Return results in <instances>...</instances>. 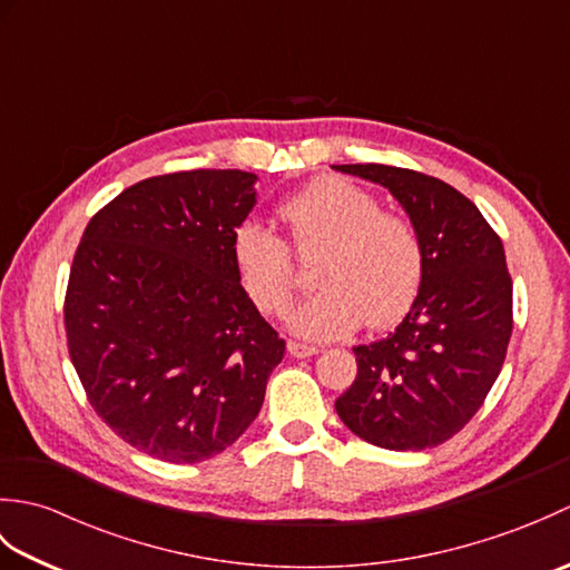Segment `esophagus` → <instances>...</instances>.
I'll list each match as a JSON object with an SVG mask.
<instances>
[{
    "label": "esophagus",
    "instance_id": "1",
    "mask_svg": "<svg viewBox=\"0 0 570 570\" xmlns=\"http://www.w3.org/2000/svg\"><path fill=\"white\" fill-rule=\"evenodd\" d=\"M286 350L292 357H313L318 355V347L316 345H306V343H296V341H288Z\"/></svg>",
    "mask_w": 570,
    "mask_h": 570
}]
</instances>
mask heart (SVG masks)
I'll return each instance as SVG.
<instances>
[{"instance_id": "b5f03b06", "label": "heart", "mask_w": 570, "mask_h": 570, "mask_svg": "<svg viewBox=\"0 0 570 570\" xmlns=\"http://www.w3.org/2000/svg\"><path fill=\"white\" fill-rule=\"evenodd\" d=\"M292 245L321 249L316 294L286 313V325L306 341H335L365 321L370 328L404 318L423 278V245L404 215L380 210V200L353 180H313L278 203ZM233 264L242 288L264 313L286 306L296 269L286 242L259 223L233 233Z\"/></svg>"}]
</instances>
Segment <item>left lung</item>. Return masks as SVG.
Here are the masks:
<instances>
[{
  "label": "left lung",
  "instance_id": "1",
  "mask_svg": "<svg viewBox=\"0 0 570 570\" xmlns=\"http://www.w3.org/2000/svg\"><path fill=\"white\" fill-rule=\"evenodd\" d=\"M333 168L390 190L423 245L416 301L390 335L353 347L357 377L335 411L372 445L433 448L475 416L502 370L512 335L502 239L475 203L439 178L382 164Z\"/></svg>",
  "mask_w": 570,
  "mask_h": 570
}]
</instances>
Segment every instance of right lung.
Listing matches in <instances>:
<instances>
[{
    "label": "right lung",
    "instance_id": "obj_1",
    "mask_svg": "<svg viewBox=\"0 0 570 570\" xmlns=\"http://www.w3.org/2000/svg\"><path fill=\"white\" fill-rule=\"evenodd\" d=\"M254 184L239 168L139 180L92 217L72 257V367L107 426L166 463L233 445L284 357L233 264Z\"/></svg>",
    "mask_w": 570,
    "mask_h": 570
}]
</instances>
